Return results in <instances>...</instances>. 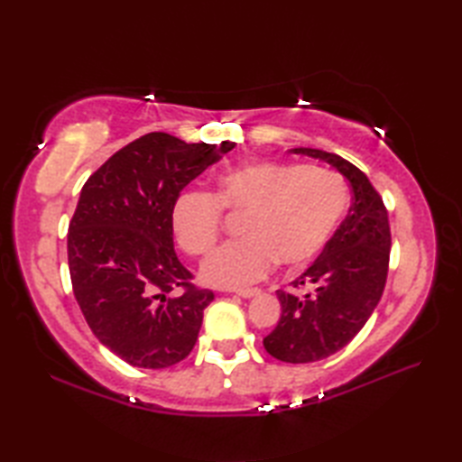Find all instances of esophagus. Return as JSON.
<instances>
[{
    "label": "esophagus",
    "instance_id": "obj_1",
    "mask_svg": "<svg viewBox=\"0 0 462 462\" xmlns=\"http://www.w3.org/2000/svg\"><path fill=\"white\" fill-rule=\"evenodd\" d=\"M260 293V290L258 288H246V290H236V296H240V298H244V300H248V298H254V296H258Z\"/></svg>",
    "mask_w": 462,
    "mask_h": 462
}]
</instances>
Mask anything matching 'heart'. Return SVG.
Listing matches in <instances>:
<instances>
[{
    "instance_id": "heart-1",
    "label": "heart",
    "mask_w": 462,
    "mask_h": 462,
    "mask_svg": "<svg viewBox=\"0 0 462 462\" xmlns=\"http://www.w3.org/2000/svg\"><path fill=\"white\" fill-rule=\"evenodd\" d=\"M341 176L321 166L254 161L224 171L216 196L182 192L172 206V230L180 246L202 254L218 240L222 208L246 212L242 240L226 242L204 258L202 280L216 288H242L280 263L298 270L326 246L347 210Z\"/></svg>"
}]
</instances>
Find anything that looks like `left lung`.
<instances>
[{
    "instance_id": "8db88e82",
    "label": "left lung",
    "mask_w": 462,
    "mask_h": 462,
    "mask_svg": "<svg viewBox=\"0 0 462 462\" xmlns=\"http://www.w3.org/2000/svg\"><path fill=\"white\" fill-rule=\"evenodd\" d=\"M293 154L333 166L351 186L353 202L346 220L328 240L321 256L282 291L278 326L263 337L272 357L313 363L343 349L365 326L385 288L391 232L381 196L357 166L319 149H291Z\"/></svg>"
}]
</instances>
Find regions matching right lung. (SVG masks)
Returning a JSON list of instances; mask_svg holds the SVG:
<instances>
[{
  "label": "right lung",
  "mask_w": 462,
  "mask_h": 462,
  "mask_svg": "<svg viewBox=\"0 0 462 462\" xmlns=\"http://www.w3.org/2000/svg\"><path fill=\"white\" fill-rule=\"evenodd\" d=\"M234 146L149 133L83 186L67 234L73 293L95 337L133 367H171L199 339L214 293L194 288L176 256L172 206Z\"/></svg>",
  "instance_id": "right-lung-1"
}]
</instances>
